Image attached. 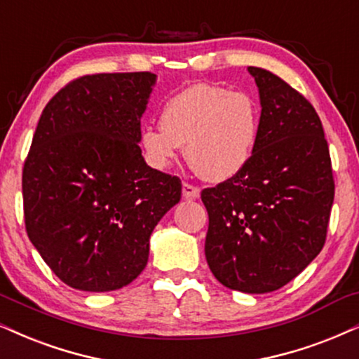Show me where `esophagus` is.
<instances>
[{
  "label": "esophagus",
  "mask_w": 359,
  "mask_h": 359,
  "mask_svg": "<svg viewBox=\"0 0 359 359\" xmlns=\"http://www.w3.org/2000/svg\"><path fill=\"white\" fill-rule=\"evenodd\" d=\"M183 198L198 199L199 198V189L196 188V186H193L189 183H183Z\"/></svg>",
  "instance_id": "1"
}]
</instances>
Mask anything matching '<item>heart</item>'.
<instances>
[{"instance_id":"heart-1","label":"heart","mask_w":359,"mask_h":359,"mask_svg":"<svg viewBox=\"0 0 359 359\" xmlns=\"http://www.w3.org/2000/svg\"><path fill=\"white\" fill-rule=\"evenodd\" d=\"M160 128H143L140 150L158 171H168L186 147L189 165L204 180L224 183L242 173L257 147L260 114L242 92L212 83L186 87L163 105Z\"/></svg>"}]
</instances>
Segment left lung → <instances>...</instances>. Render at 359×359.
<instances>
[{
    "label": "left lung",
    "mask_w": 359,
    "mask_h": 359,
    "mask_svg": "<svg viewBox=\"0 0 359 359\" xmlns=\"http://www.w3.org/2000/svg\"><path fill=\"white\" fill-rule=\"evenodd\" d=\"M248 71L262 109L257 147L242 173L201 193L209 216L204 252L224 287L267 293L320 254L334 183L322 122L310 102L276 74Z\"/></svg>",
    "instance_id": "obj_1"
}]
</instances>
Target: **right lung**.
Wrapping results in <instances>:
<instances>
[{
	"label": "right lung",
	"instance_id": "right-lung-1",
	"mask_svg": "<svg viewBox=\"0 0 359 359\" xmlns=\"http://www.w3.org/2000/svg\"><path fill=\"white\" fill-rule=\"evenodd\" d=\"M151 72L83 76L41 114L22 170L26 231L50 271L83 292L118 290L148 262L181 181L147 165L138 140Z\"/></svg>",
	"mask_w": 359,
	"mask_h": 359
}]
</instances>
